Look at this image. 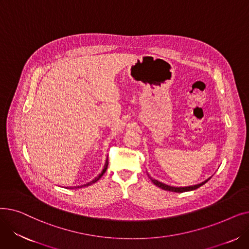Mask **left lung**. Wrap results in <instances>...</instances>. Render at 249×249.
Listing matches in <instances>:
<instances>
[{
  "mask_svg": "<svg viewBox=\"0 0 249 249\" xmlns=\"http://www.w3.org/2000/svg\"><path fill=\"white\" fill-rule=\"evenodd\" d=\"M148 178L151 179V181L153 182V184H154L155 186L160 187V189H163V190H165V191H169V192H177V193L189 192V191H193V190L198 189V188H200L201 186L205 185L206 182H207L209 179L211 178H208L207 180H205V181L201 182V184H199V185H196V186H192V187H185V188H176V187H171V186H167V185H165V184H162V182H160V181H159V180H156V179L152 178L150 176H148Z\"/></svg>",
  "mask_w": 249,
  "mask_h": 249,
  "instance_id": "obj_1",
  "label": "left lung"
}]
</instances>
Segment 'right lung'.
Instances as JSON below:
<instances>
[{
  "mask_svg": "<svg viewBox=\"0 0 249 249\" xmlns=\"http://www.w3.org/2000/svg\"><path fill=\"white\" fill-rule=\"evenodd\" d=\"M107 167H108V158H107V160H106V163H105V166H104V169H103V172L95 178V179H93V180H91L90 182H89V184H86V185H84V186H78V187H74L75 189L76 188H83V187H88V186H89V185H91V184H95V182L97 181V180H99L100 178H101V177L105 174V172H106L107 171Z\"/></svg>",
  "mask_w": 249,
  "mask_h": 249,
  "instance_id": "1",
  "label": "right lung"
}]
</instances>
